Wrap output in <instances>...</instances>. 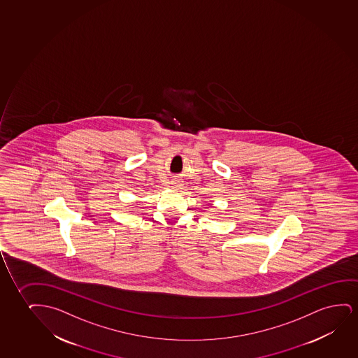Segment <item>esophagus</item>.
I'll return each mask as SVG.
<instances>
[{"mask_svg": "<svg viewBox=\"0 0 358 358\" xmlns=\"http://www.w3.org/2000/svg\"><path fill=\"white\" fill-rule=\"evenodd\" d=\"M175 186H176V182H175ZM177 186H178V185H177Z\"/></svg>", "mask_w": 358, "mask_h": 358, "instance_id": "esophagus-1", "label": "esophagus"}]
</instances>
